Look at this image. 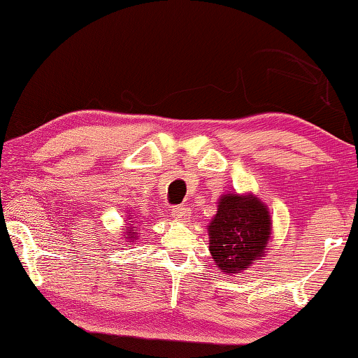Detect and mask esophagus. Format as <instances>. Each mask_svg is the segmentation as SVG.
<instances>
[{"label":"esophagus","mask_w":358,"mask_h":358,"mask_svg":"<svg viewBox=\"0 0 358 358\" xmlns=\"http://www.w3.org/2000/svg\"><path fill=\"white\" fill-rule=\"evenodd\" d=\"M171 215H173V218L176 220V222H180V223H185L190 218L189 208H185V207H174L173 210H171Z\"/></svg>","instance_id":"1"}]
</instances>
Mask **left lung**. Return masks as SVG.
<instances>
[{"instance_id": "obj_1", "label": "left lung", "mask_w": 358, "mask_h": 358, "mask_svg": "<svg viewBox=\"0 0 358 358\" xmlns=\"http://www.w3.org/2000/svg\"><path fill=\"white\" fill-rule=\"evenodd\" d=\"M208 251L220 272L234 275L266 257L272 236L267 205L252 192H227L207 227Z\"/></svg>"}]
</instances>
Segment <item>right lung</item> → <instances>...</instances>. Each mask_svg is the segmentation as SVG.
I'll return each mask as SVG.
<instances>
[{
	"label": "right lung",
	"instance_id": "right-lung-1",
	"mask_svg": "<svg viewBox=\"0 0 358 358\" xmlns=\"http://www.w3.org/2000/svg\"><path fill=\"white\" fill-rule=\"evenodd\" d=\"M136 223H138V220H136L135 215L127 213V218H125L127 227L124 228V231H122V236H124V243L131 244V243H135L136 239H138L140 233H138V227H136Z\"/></svg>",
	"mask_w": 358,
	"mask_h": 358
}]
</instances>
